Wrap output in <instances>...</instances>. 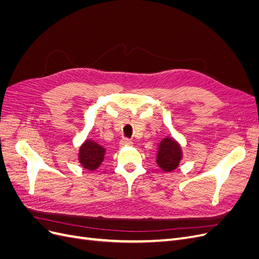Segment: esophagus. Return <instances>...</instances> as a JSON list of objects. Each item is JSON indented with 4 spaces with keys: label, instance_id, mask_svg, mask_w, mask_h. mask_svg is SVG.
<instances>
[{
    "label": "esophagus",
    "instance_id": "34e87169",
    "mask_svg": "<svg viewBox=\"0 0 259 259\" xmlns=\"http://www.w3.org/2000/svg\"><path fill=\"white\" fill-rule=\"evenodd\" d=\"M120 145H121V147H130L133 145V142L128 138H123L120 142Z\"/></svg>",
    "mask_w": 259,
    "mask_h": 259
}]
</instances>
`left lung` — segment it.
Returning a JSON list of instances; mask_svg holds the SVG:
<instances>
[{"mask_svg": "<svg viewBox=\"0 0 259 259\" xmlns=\"http://www.w3.org/2000/svg\"><path fill=\"white\" fill-rule=\"evenodd\" d=\"M183 148L180 144L175 138L167 135L163 137L158 145L155 161L163 171L169 173L179 166V163L183 160Z\"/></svg>", "mask_w": 259, "mask_h": 259, "instance_id": "obj_1", "label": "left lung"}]
</instances>
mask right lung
<instances>
[{
	"instance_id": "1",
	"label": "right lung",
	"mask_w": 259,
	"mask_h": 259,
	"mask_svg": "<svg viewBox=\"0 0 259 259\" xmlns=\"http://www.w3.org/2000/svg\"><path fill=\"white\" fill-rule=\"evenodd\" d=\"M106 148L93 139H85L79 148L77 160L81 166L88 170L97 169L104 162Z\"/></svg>"
}]
</instances>
